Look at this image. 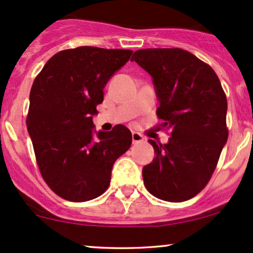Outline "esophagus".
I'll return each instance as SVG.
<instances>
[{
  "label": "esophagus",
  "instance_id": "34e87169",
  "mask_svg": "<svg viewBox=\"0 0 253 253\" xmlns=\"http://www.w3.org/2000/svg\"><path fill=\"white\" fill-rule=\"evenodd\" d=\"M132 141L133 144H139L141 141H144V136L138 132H133L132 133Z\"/></svg>",
  "mask_w": 253,
  "mask_h": 253
}]
</instances>
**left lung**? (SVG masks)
<instances>
[{
    "label": "left lung",
    "instance_id": "obj_1",
    "mask_svg": "<svg viewBox=\"0 0 253 253\" xmlns=\"http://www.w3.org/2000/svg\"><path fill=\"white\" fill-rule=\"evenodd\" d=\"M130 60L152 76L159 127L170 130L168 144L149 140L156 157L144 184L164 201H187L210 182L227 141L225 91L215 71L182 48H144Z\"/></svg>",
    "mask_w": 253,
    "mask_h": 253
}]
</instances>
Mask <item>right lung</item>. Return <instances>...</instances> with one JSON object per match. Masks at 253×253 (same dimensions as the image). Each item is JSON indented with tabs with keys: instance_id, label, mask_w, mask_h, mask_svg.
<instances>
[{
	"instance_id": "right-lung-1",
	"label": "right lung",
	"mask_w": 253,
	"mask_h": 253,
	"mask_svg": "<svg viewBox=\"0 0 253 253\" xmlns=\"http://www.w3.org/2000/svg\"><path fill=\"white\" fill-rule=\"evenodd\" d=\"M133 51L81 47L63 50L43 65L30 94L27 129L43 181L64 200L84 202L102 195L115 161L132 144L118 125L92 138V115L109 78Z\"/></svg>"
}]
</instances>
